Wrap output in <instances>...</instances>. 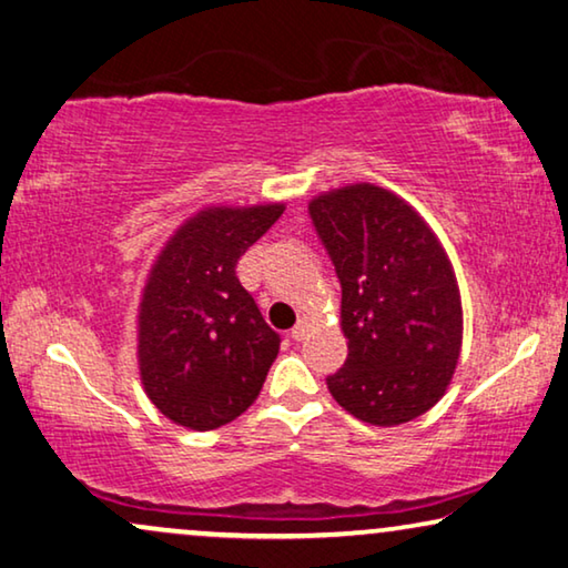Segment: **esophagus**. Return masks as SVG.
Returning <instances> with one entry per match:
<instances>
[{
	"mask_svg": "<svg viewBox=\"0 0 568 568\" xmlns=\"http://www.w3.org/2000/svg\"><path fill=\"white\" fill-rule=\"evenodd\" d=\"M304 335H307V320L302 317L300 323L292 327V338H294V341H304Z\"/></svg>",
	"mask_w": 568,
	"mask_h": 568,
	"instance_id": "1",
	"label": "esophagus"
}]
</instances>
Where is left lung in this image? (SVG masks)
Wrapping results in <instances>:
<instances>
[{
  "label": "left lung",
  "instance_id": "obj_1",
  "mask_svg": "<svg viewBox=\"0 0 568 568\" xmlns=\"http://www.w3.org/2000/svg\"><path fill=\"white\" fill-rule=\"evenodd\" d=\"M310 217L341 278L348 338L327 389L368 425L415 420L446 394L462 353V292L446 248L402 196L376 184L320 194Z\"/></svg>",
  "mask_w": 568,
  "mask_h": 568
}]
</instances>
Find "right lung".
I'll return each mask as SVG.
<instances>
[{
	"label": "right lung",
	"mask_w": 568,
	"mask_h": 568,
	"mask_svg": "<svg viewBox=\"0 0 568 568\" xmlns=\"http://www.w3.org/2000/svg\"><path fill=\"white\" fill-rule=\"evenodd\" d=\"M282 212V202L204 207L153 261L138 307V368L148 399L171 423L215 430L256 402L278 333L235 266Z\"/></svg>",
	"instance_id": "obj_1"
}]
</instances>
